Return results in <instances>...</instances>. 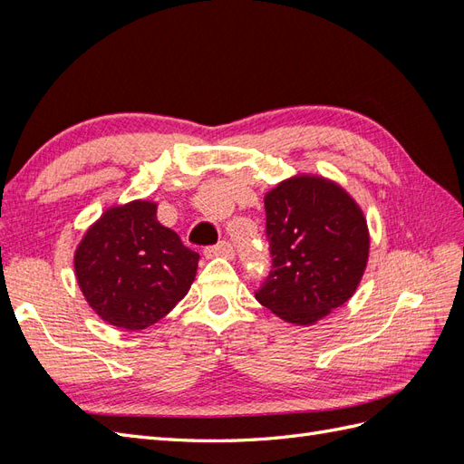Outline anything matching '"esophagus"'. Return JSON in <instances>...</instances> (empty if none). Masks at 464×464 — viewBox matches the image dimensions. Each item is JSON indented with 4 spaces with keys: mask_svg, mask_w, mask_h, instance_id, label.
<instances>
[{
    "mask_svg": "<svg viewBox=\"0 0 464 464\" xmlns=\"http://www.w3.org/2000/svg\"><path fill=\"white\" fill-rule=\"evenodd\" d=\"M205 257L213 259V257H224V259H232L234 257V247L228 242H220L213 247L205 249Z\"/></svg>",
    "mask_w": 464,
    "mask_h": 464,
    "instance_id": "esophagus-1",
    "label": "esophagus"
}]
</instances>
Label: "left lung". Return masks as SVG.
Segmentation results:
<instances>
[{
  "label": "left lung",
  "mask_w": 464,
  "mask_h": 464,
  "mask_svg": "<svg viewBox=\"0 0 464 464\" xmlns=\"http://www.w3.org/2000/svg\"><path fill=\"white\" fill-rule=\"evenodd\" d=\"M273 269L256 298L280 319L314 325L356 292L370 256L360 205L334 181L300 174L265 195Z\"/></svg>",
  "instance_id": "left-lung-1"
}]
</instances>
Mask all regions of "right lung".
Here are the masks:
<instances>
[{"mask_svg": "<svg viewBox=\"0 0 464 464\" xmlns=\"http://www.w3.org/2000/svg\"><path fill=\"white\" fill-rule=\"evenodd\" d=\"M157 203L106 208L75 249V276L92 312L125 331L154 325L186 296L199 254L162 227Z\"/></svg>", "mask_w": 464, "mask_h": 464, "instance_id": "obj_1", "label": "right lung"}]
</instances>
